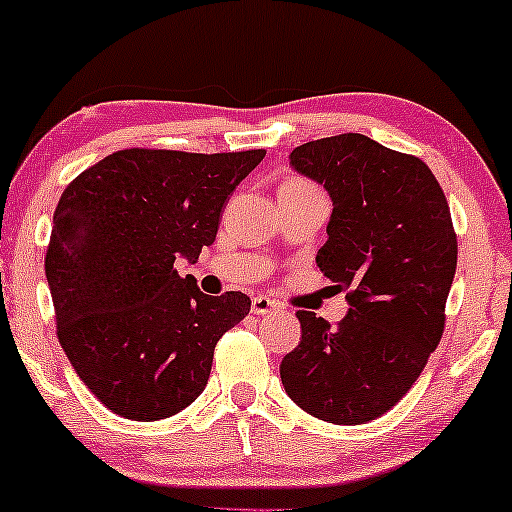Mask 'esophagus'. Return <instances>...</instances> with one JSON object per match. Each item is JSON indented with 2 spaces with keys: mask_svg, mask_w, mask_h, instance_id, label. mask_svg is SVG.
I'll return each mask as SVG.
<instances>
[{
  "mask_svg": "<svg viewBox=\"0 0 512 512\" xmlns=\"http://www.w3.org/2000/svg\"><path fill=\"white\" fill-rule=\"evenodd\" d=\"M274 310H279V303L272 301L269 296L252 298V313L255 315H267V313H274Z\"/></svg>",
  "mask_w": 512,
  "mask_h": 512,
  "instance_id": "1",
  "label": "esophagus"
}]
</instances>
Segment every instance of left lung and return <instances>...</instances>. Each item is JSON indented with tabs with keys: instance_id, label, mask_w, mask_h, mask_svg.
<instances>
[{
	"instance_id": "obj_1",
	"label": "left lung",
	"mask_w": 512,
	"mask_h": 512,
	"mask_svg": "<svg viewBox=\"0 0 512 512\" xmlns=\"http://www.w3.org/2000/svg\"><path fill=\"white\" fill-rule=\"evenodd\" d=\"M289 158L330 192L317 267L351 308L337 327L298 310L301 344L281 361V383L315 419L366 424L407 395L443 337L457 267L448 199L421 158L363 134L315 139Z\"/></svg>"
}]
</instances>
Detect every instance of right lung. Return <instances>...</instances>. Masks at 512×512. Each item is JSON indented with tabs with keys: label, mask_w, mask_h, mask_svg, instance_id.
I'll return each mask as SVG.
<instances>
[{
	"label": "right lung",
	"mask_w": 512,
	"mask_h": 512,
	"mask_svg": "<svg viewBox=\"0 0 512 512\" xmlns=\"http://www.w3.org/2000/svg\"><path fill=\"white\" fill-rule=\"evenodd\" d=\"M264 154L122 149L62 192L45 252L57 339L115 414L158 421L190 407L216 342L250 313L245 293L207 296L175 260L214 243L226 199Z\"/></svg>",
	"instance_id": "right-lung-1"
}]
</instances>
